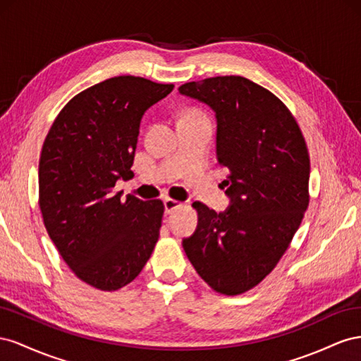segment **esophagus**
I'll list each match as a JSON object with an SVG mask.
<instances>
[{
	"mask_svg": "<svg viewBox=\"0 0 361 361\" xmlns=\"http://www.w3.org/2000/svg\"><path fill=\"white\" fill-rule=\"evenodd\" d=\"M163 204H164V213H166V214L172 213L175 209H178V207H181V205H183L180 201L172 200V198H164Z\"/></svg>",
	"mask_w": 361,
	"mask_h": 361,
	"instance_id": "obj_1",
	"label": "esophagus"
}]
</instances>
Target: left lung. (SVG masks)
<instances>
[{
  "label": "left lung",
  "mask_w": 361,
  "mask_h": 361,
  "mask_svg": "<svg viewBox=\"0 0 361 361\" xmlns=\"http://www.w3.org/2000/svg\"><path fill=\"white\" fill-rule=\"evenodd\" d=\"M181 95L216 113V156L230 207L193 202L198 226L183 248L195 271L222 295L248 292L269 275L308 207L310 157L290 110L254 81L225 75L190 81Z\"/></svg>",
  "instance_id": "obj_1"
}]
</instances>
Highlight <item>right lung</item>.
Returning <instances> with one entry per match:
<instances>
[{
	"instance_id": "right-lung-1",
	"label": "right lung",
	"mask_w": 361,
	"mask_h": 361,
	"mask_svg": "<svg viewBox=\"0 0 361 361\" xmlns=\"http://www.w3.org/2000/svg\"><path fill=\"white\" fill-rule=\"evenodd\" d=\"M173 85L119 75L60 110L39 160V207L59 254L81 281L118 290L140 274L159 240L164 205L115 192L133 178L143 113Z\"/></svg>"
}]
</instances>
